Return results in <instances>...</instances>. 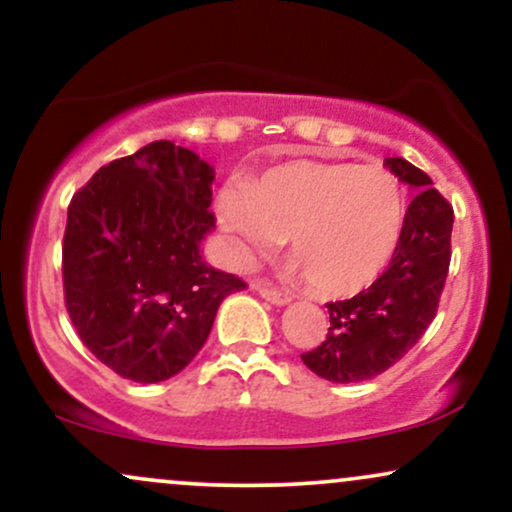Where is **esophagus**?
I'll return each instance as SVG.
<instances>
[{
    "instance_id": "obj_1",
    "label": "esophagus",
    "mask_w": 512,
    "mask_h": 512,
    "mask_svg": "<svg viewBox=\"0 0 512 512\" xmlns=\"http://www.w3.org/2000/svg\"><path fill=\"white\" fill-rule=\"evenodd\" d=\"M252 289H255L262 298H267V301L274 303V305H286V303L291 301L289 293L274 289V286L269 284V281H255V284H252Z\"/></svg>"
}]
</instances>
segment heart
<instances>
[{"label":"heart","instance_id":"1","mask_svg":"<svg viewBox=\"0 0 512 512\" xmlns=\"http://www.w3.org/2000/svg\"><path fill=\"white\" fill-rule=\"evenodd\" d=\"M404 211V190L390 170L330 161L284 163L216 197V219L240 260L289 240L305 284L325 296L363 289L383 272Z\"/></svg>","mask_w":512,"mask_h":512}]
</instances>
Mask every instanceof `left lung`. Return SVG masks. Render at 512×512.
Wrapping results in <instances>:
<instances>
[{"mask_svg": "<svg viewBox=\"0 0 512 512\" xmlns=\"http://www.w3.org/2000/svg\"><path fill=\"white\" fill-rule=\"evenodd\" d=\"M385 166L416 197L404 214L402 236L385 274L349 301L327 303V339L301 354L305 366L332 383H361L395 366L424 337L448 279L455 219L448 199L433 190L424 170L404 158H385Z\"/></svg>", "mask_w": 512, "mask_h": 512, "instance_id": "8db88e82", "label": "left lung"}]
</instances>
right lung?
<instances>
[{"instance_id": "1", "label": "right lung", "mask_w": 512, "mask_h": 512, "mask_svg": "<svg viewBox=\"0 0 512 512\" xmlns=\"http://www.w3.org/2000/svg\"><path fill=\"white\" fill-rule=\"evenodd\" d=\"M214 168L151 142L117 158L72 197L62 243L64 303L86 349L134 383L180 373L207 342L236 274L202 260L214 228Z\"/></svg>"}]
</instances>
